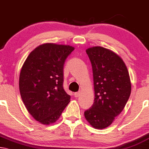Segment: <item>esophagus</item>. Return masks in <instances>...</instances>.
<instances>
[{
    "mask_svg": "<svg viewBox=\"0 0 149 149\" xmlns=\"http://www.w3.org/2000/svg\"><path fill=\"white\" fill-rule=\"evenodd\" d=\"M81 92H77L74 93V97H80V95H81Z\"/></svg>",
    "mask_w": 149,
    "mask_h": 149,
    "instance_id": "obj_1",
    "label": "esophagus"
}]
</instances>
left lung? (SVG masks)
Instances as JSON below:
<instances>
[{
	"mask_svg": "<svg viewBox=\"0 0 149 149\" xmlns=\"http://www.w3.org/2000/svg\"><path fill=\"white\" fill-rule=\"evenodd\" d=\"M93 68L95 100L84 117L97 129L112 124L129 100L131 83L124 61L115 52L101 47L86 50Z\"/></svg>",
	"mask_w": 149,
	"mask_h": 149,
	"instance_id": "8db88e82",
	"label": "left lung"
}]
</instances>
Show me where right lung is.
<instances>
[{
	"label": "right lung",
	"mask_w": 149,
	"mask_h": 149,
	"mask_svg": "<svg viewBox=\"0 0 149 149\" xmlns=\"http://www.w3.org/2000/svg\"><path fill=\"white\" fill-rule=\"evenodd\" d=\"M69 45L45 43L27 57L19 77V90L29 113L41 124L55 123L69 103L63 88V67L74 51Z\"/></svg>",
	"instance_id": "obj_1"
}]
</instances>
